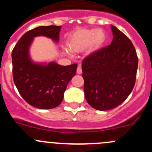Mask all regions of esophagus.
Returning <instances> with one entry per match:
<instances>
[{
	"instance_id": "obj_1",
	"label": "esophagus",
	"mask_w": 152,
	"mask_h": 152,
	"mask_svg": "<svg viewBox=\"0 0 152 152\" xmlns=\"http://www.w3.org/2000/svg\"><path fill=\"white\" fill-rule=\"evenodd\" d=\"M76 71H77L78 74H81V73H82V66H81V65H79V66H78V67H77V70H76Z\"/></svg>"
}]
</instances>
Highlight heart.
Returning a JSON list of instances; mask_svg holds the SVG:
<instances>
[{"label": "heart", "mask_w": 152, "mask_h": 152, "mask_svg": "<svg viewBox=\"0 0 152 152\" xmlns=\"http://www.w3.org/2000/svg\"><path fill=\"white\" fill-rule=\"evenodd\" d=\"M106 39V34L101 28H78L67 37V44L73 53H80L89 46L90 51L100 48Z\"/></svg>", "instance_id": "heart-1"}]
</instances>
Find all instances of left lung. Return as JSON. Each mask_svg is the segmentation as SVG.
<instances>
[{"label": "left lung", "mask_w": 152, "mask_h": 152, "mask_svg": "<svg viewBox=\"0 0 152 152\" xmlns=\"http://www.w3.org/2000/svg\"><path fill=\"white\" fill-rule=\"evenodd\" d=\"M111 44L82 61L84 91L88 104L98 110H109L122 104L135 84L138 58L132 42L111 26Z\"/></svg>", "instance_id": "obj_1"}]
</instances>
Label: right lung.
Masks as SVG:
<instances>
[{"label": "right lung", "instance_id": "obj_1", "mask_svg": "<svg viewBox=\"0 0 152 152\" xmlns=\"http://www.w3.org/2000/svg\"><path fill=\"white\" fill-rule=\"evenodd\" d=\"M61 26H39L24 34L12 52V75L15 85L24 100L38 109L56 107L63 100L67 84L76 75L77 64L67 66L56 62L37 64L29 57L34 37L45 36L59 41Z\"/></svg>", "mask_w": 152, "mask_h": 152}]
</instances>
